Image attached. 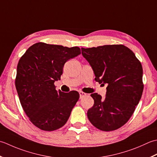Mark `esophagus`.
Listing matches in <instances>:
<instances>
[{
	"label": "esophagus",
	"instance_id": "34e87169",
	"mask_svg": "<svg viewBox=\"0 0 157 157\" xmlns=\"http://www.w3.org/2000/svg\"><path fill=\"white\" fill-rule=\"evenodd\" d=\"M79 95H80V98H82V97H84V96H85L86 94L85 93H84V92H82V91H79Z\"/></svg>",
	"mask_w": 157,
	"mask_h": 157
}]
</instances>
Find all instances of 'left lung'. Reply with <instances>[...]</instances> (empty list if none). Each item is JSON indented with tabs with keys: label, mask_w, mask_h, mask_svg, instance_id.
<instances>
[{
	"label": "left lung",
	"mask_w": 157,
	"mask_h": 157,
	"mask_svg": "<svg viewBox=\"0 0 157 157\" xmlns=\"http://www.w3.org/2000/svg\"><path fill=\"white\" fill-rule=\"evenodd\" d=\"M81 51L94 70L95 81L108 85L104 99L97 93L91 95L94 104L87 111L88 119L104 132L119 129L129 121L141 99V63L123 44L81 48Z\"/></svg>",
	"instance_id": "obj_1"
}]
</instances>
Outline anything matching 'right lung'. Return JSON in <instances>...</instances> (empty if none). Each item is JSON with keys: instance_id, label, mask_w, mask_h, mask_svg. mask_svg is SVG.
I'll return each instance as SVG.
<instances>
[{"instance_id": "add662e5", "label": "right lung", "mask_w": 157, "mask_h": 157, "mask_svg": "<svg viewBox=\"0 0 157 157\" xmlns=\"http://www.w3.org/2000/svg\"><path fill=\"white\" fill-rule=\"evenodd\" d=\"M81 54L78 47L37 43L19 61L15 87L22 108L39 129L50 132L64 125L79 99L76 91H56L64 63Z\"/></svg>"}]
</instances>
